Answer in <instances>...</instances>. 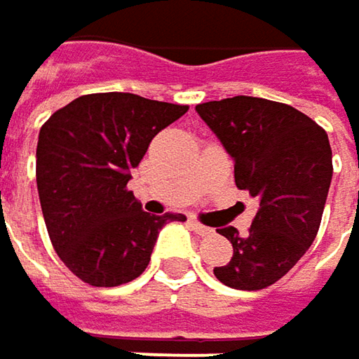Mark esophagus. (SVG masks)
<instances>
[{
  "label": "esophagus",
  "instance_id": "esophagus-1",
  "mask_svg": "<svg viewBox=\"0 0 359 359\" xmlns=\"http://www.w3.org/2000/svg\"><path fill=\"white\" fill-rule=\"evenodd\" d=\"M190 226H192L194 231L198 233V235H208V233H212V229H208V226H204L202 222H198L196 218H190Z\"/></svg>",
  "mask_w": 359,
  "mask_h": 359
}]
</instances>
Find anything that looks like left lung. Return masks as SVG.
Listing matches in <instances>:
<instances>
[{
    "mask_svg": "<svg viewBox=\"0 0 359 359\" xmlns=\"http://www.w3.org/2000/svg\"><path fill=\"white\" fill-rule=\"evenodd\" d=\"M235 161V184L257 198L249 233L217 229L233 257L215 268L235 290H262L294 268L313 245L333 177L331 144L315 120L296 108L251 95L196 106Z\"/></svg>",
    "mask_w": 359,
    "mask_h": 359,
    "instance_id": "8db88e82",
    "label": "left lung"
}]
</instances>
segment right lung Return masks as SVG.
I'll use <instances>...</instances> for the list:
<instances>
[{
    "mask_svg": "<svg viewBox=\"0 0 359 359\" xmlns=\"http://www.w3.org/2000/svg\"><path fill=\"white\" fill-rule=\"evenodd\" d=\"M188 106L135 93H90L40 128L36 186L57 255L79 280L112 288L139 278L159 231L184 215H149L126 190L151 141Z\"/></svg>",
    "mask_w": 359,
    "mask_h": 359,
    "instance_id": "obj_1",
    "label": "right lung"
}]
</instances>
